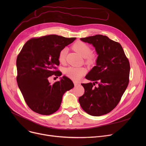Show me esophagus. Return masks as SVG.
Returning <instances> with one entry per match:
<instances>
[{"instance_id": "34e87169", "label": "esophagus", "mask_w": 146, "mask_h": 146, "mask_svg": "<svg viewBox=\"0 0 146 146\" xmlns=\"http://www.w3.org/2000/svg\"><path fill=\"white\" fill-rule=\"evenodd\" d=\"M73 83H74V85L75 86H78V85H80V83H79V82H76V81H74Z\"/></svg>"}]
</instances>
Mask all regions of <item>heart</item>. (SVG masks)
Instances as JSON below:
<instances>
[{"label": "heart", "mask_w": 146, "mask_h": 146, "mask_svg": "<svg viewBox=\"0 0 146 146\" xmlns=\"http://www.w3.org/2000/svg\"><path fill=\"white\" fill-rule=\"evenodd\" d=\"M73 49L77 51L83 57L86 58V62L89 64H93L95 61V57L92 54V50L89 46L82 41L76 42L73 45ZM67 49L64 48L61 50L58 53V59L60 63H63L66 61ZM87 70L85 67H69L65 70V73L69 78L74 80H78L85 74Z\"/></svg>", "instance_id": "obj_1"}]
</instances>
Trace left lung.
<instances>
[{"instance_id": "8db88e82", "label": "left lung", "mask_w": 146, "mask_h": 146, "mask_svg": "<svg viewBox=\"0 0 146 146\" xmlns=\"http://www.w3.org/2000/svg\"><path fill=\"white\" fill-rule=\"evenodd\" d=\"M80 40L92 44L98 57L96 65L85 77L94 82L82 83L85 93L79 101L88 114L101 116L115 108L125 91L129 83V60L121 44L108 36L96 35ZM96 83L98 86L94 87Z\"/></svg>"}]
</instances>
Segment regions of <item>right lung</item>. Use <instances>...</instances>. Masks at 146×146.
I'll return each instance as SVG.
<instances>
[{"label":"right lung","instance_id":"1","mask_svg":"<svg viewBox=\"0 0 146 146\" xmlns=\"http://www.w3.org/2000/svg\"><path fill=\"white\" fill-rule=\"evenodd\" d=\"M75 39L49 35L31 38L23 46L17 59V80L25 101L34 112L45 115L54 113L63 94L74 87L66 76L52 85L48 78L62 74L56 70L58 53Z\"/></svg>","mask_w":146,"mask_h":146}]
</instances>
